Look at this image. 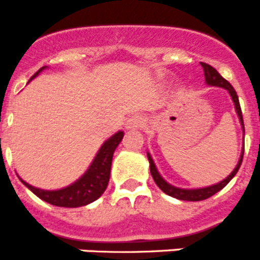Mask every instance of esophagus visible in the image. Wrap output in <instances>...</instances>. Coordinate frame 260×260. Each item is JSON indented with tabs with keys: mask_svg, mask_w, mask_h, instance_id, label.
Returning a JSON list of instances; mask_svg holds the SVG:
<instances>
[{
	"mask_svg": "<svg viewBox=\"0 0 260 260\" xmlns=\"http://www.w3.org/2000/svg\"><path fill=\"white\" fill-rule=\"evenodd\" d=\"M142 123H143V121H142V117L133 116L132 118L127 119V122H126V127L130 128V130H134V128L141 127Z\"/></svg>",
	"mask_w": 260,
	"mask_h": 260,
	"instance_id": "1",
	"label": "esophagus"
}]
</instances>
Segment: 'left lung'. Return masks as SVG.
Here are the masks:
<instances>
[{
	"label": "left lung",
	"mask_w": 260,
	"mask_h": 260,
	"mask_svg": "<svg viewBox=\"0 0 260 260\" xmlns=\"http://www.w3.org/2000/svg\"><path fill=\"white\" fill-rule=\"evenodd\" d=\"M202 68L204 70V78H206V83L208 86H216V87H221V88H225L229 92V95L232 96V100L234 103V108H236V112L238 114V118H240V122L242 125V130L245 133V126H243V118H242V110H241L240 107V102H238V96L237 92H236V89L232 87V84L229 83L228 80L224 79L221 75L216 71V69H213L212 66L208 65V63H204V62H201ZM147 157H148V161H150V171H151V176H152L153 181L156 182V185L165 192V194L171 195L173 198L180 199V201H189V202H198V201H204V199L210 198L212 197L213 194H216L217 191H220L221 189H224L225 186L228 185L229 181L236 176V173L238 172L241 167V162H242L243 158V150L242 153H241V157L238 160L237 167L234 168L233 172L229 174L225 180L220 181L219 183H216V185L212 186H207V187H202V189H180V187H176V186H172L171 183H168L167 181L160 176V173L156 169V165L153 162L152 157H151L150 153H147Z\"/></svg>",
	"instance_id": "obj_1"
}]
</instances>
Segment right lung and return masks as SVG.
Here are the masks:
<instances>
[{"label": "right lung", "instance_id": "right-lung-1", "mask_svg": "<svg viewBox=\"0 0 260 260\" xmlns=\"http://www.w3.org/2000/svg\"><path fill=\"white\" fill-rule=\"evenodd\" d=\"M47 66L36 71L35 75H32L31 79H34ZM122 138L123 132H118L113 137H110L107 142H104V144L100 147L98 155L95 156L93 161L91 162L86 173L80 177L79 180L75 181L74 183L68 186V187H63V189L59 190H43L28 185L22 178H19V180L36 197H39V198L43 199L47 203L53 204V206L68 208L87 206V204L92 203L96 199L100 198L103 192L105 191V189H107L108 182H109L110 167H112L113 153L116 151L117 146L119 144V142L122 141Z\"/></svg>", "mask_w": 260, "mask_h": 260}]
</instances>
